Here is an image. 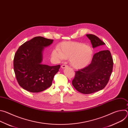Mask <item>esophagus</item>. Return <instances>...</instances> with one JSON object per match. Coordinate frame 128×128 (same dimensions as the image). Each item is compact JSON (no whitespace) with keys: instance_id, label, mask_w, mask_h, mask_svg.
<instances>
[{"instance_id":"obj_1","label":"esophagus","mask_w":128,"mask_h":128,"mask_svg":"<svg viewBox=\"0 0 128 128\" xmlns=\"http://www.w3.org/2000/svg\"><path fill=\"white\" fill-rule=\"evenodd\" d=\"M67 67H68V66L66 65H65V64H63V65H62V66H61V68H62V69H64V68H67Z\"/></svg>"}]
</instances>
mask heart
<instances>
[{
	"instance_id": "obj_1",
	"label": "heart",
	"mask_w": 128,
	"mask_h": 128,
	"mask_svg": "<svg viewBox=\"0 0 128 128\" xmlns=\"http://www.w3.org/2000/svg\"><path fill=\"white\" fill-rule=\"evenodd\" d=\"M93 53V50L89 46L83 43L68 42L63 44L60 48L54 49L52 54L57 60L69 58L72 66L76 69H81L88 64Z\"/></svg>"
}]
</instances>
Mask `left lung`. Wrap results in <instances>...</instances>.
Here are the masks:
<instances>
[{
	"mask_svg": "<svg viewBox=\"0 0 128 128\" xmlns=\"http://www.w3.org/2000/svg\"><path fill=\"white\" fill-rule=\"evenodd\" d=\"M93 48L105 44L93 34H86ZM113 59L110 51L104 50L95 53L92 62L86 67L76 71L72 84L79 92L89 94L104 88L113 69Z\"/></svg>",
	"mask_w": 128,
	"mask_h": 128,
	"instance_id": "left-lung-1",
	"label": "left lung"
}]
</instances>
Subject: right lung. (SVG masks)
<instances>
[{
    "mask_svg": "<svg viewBox=\"0 0 128 128\" xmlns=\"http://www.w3.org/2000/svg\"><path fill=\"white\" fill-rule=\"evenodd\" d=\"M52 42L42 36L34 38L21 45L14 54V69L16 80L28 92L38 93L50 86L59 71L60 65L50 66L42 63L44 48Z\"/></svg>",
    "mask_w": 128,
    "mask_h": 128,
    "instance_id": "1",
    "label": "right lung"
}]
</instances>
